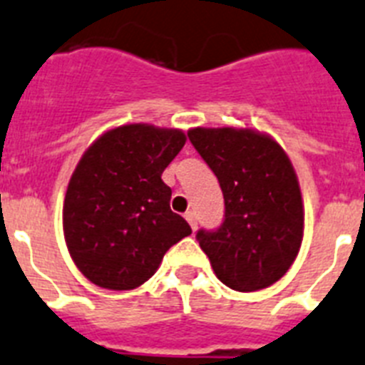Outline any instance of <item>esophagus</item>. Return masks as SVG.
<instances>
[{
    "label": "esophagus",
    "mask_w": 365,
    "mask_h": 365,
    "mask_svg": "<svg viewBox=\"0 0 365 365\" xmlns=\"http://www.w3.org/2000/svg\"><path fill=\"white\" fill-rule=\"evenodd\" d=\"M186 221L190 223V227H192V230L197 229V216H195V212H192V210H188V212L185 214Z\"/></svg>",
    "instance_id": "34e87169"
}]
</instances>
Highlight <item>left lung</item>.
Here are the masks:
<instances>
[{
    "mask_svg": "<svg viewBox=\"0 0 365 365\" xmlns=\"http://www.w3.org/2000/svg\"><path fill=\"white\" fill-rule=\"evenodd\" d=\"M188 138L225 199L220 229L195 235L214 273L238 292L272 286L303 242V199L288 155L272 136L251 129L197 127Z\"/></svg>",
    "mask_w": 365,
    "mask_h": 365,
    "instance_id": "left-lung-1",
    "label": "left lung"
}]
</instances>
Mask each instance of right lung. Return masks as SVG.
I'll return each mask as SVG.
<instances>
[{"label":"right lung","instance_id":"obj_1","mask_svg":"<svg viewBox=\"0 0 365 365\" xmlns=\"http://www.w3.org/2000/svg\"><path fill=\"white\" fill-rule=\"evenodd\" d=\"M179 129L130 123L107 130L85 151L62 208L68 251L96 286L133 289L151 279L171 245L192 235L171 212L162 171L182 149Z\"/></svg>","mask_w":365,"mask_h":365}]
</instances>
